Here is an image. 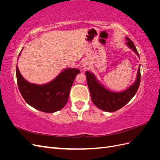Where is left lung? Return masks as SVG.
Wrapping results in <instances>:
<instances>
[{
    "label": "left lung",
    "instance_id": "1",
    "mask_svg": "<svg viewBox=\"0 0 160 160\" xmlns=\"http://www.w3.org/2000/svg\"><path fill=\"white\" fill-rule=\"evenodd\" d=\"M126 39L128 40L126 44L139 57L133 42L128 37H126ZM85 75L92 101L98 108L107 112L116 111L126 105L137 93L141 79L139 65L137 79L135 83L125 91L116 93L106 89L99 83L95 75L91 72L87 71H85Z\"/></svg>",
    "mask_w": 160,
    "mask_h": 160
}]
</instances>
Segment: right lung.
Listing matches in <instances>:
<instances>
[{
	"label": "right lung",
	"mask_w": 160,
	"mask_h": 160,
	"mask_svg": "<svg viewBox=\"0 0 160 160\" xmlns=\"http://www.w3.org/2000/svg\"><path fill=\"white\" fill-rule=\"evenodd\" d=\"M20 54L18 56H20ZM18 89L26 102L35 109L45 113H54L65 107L78 69L68 68L45 85L30 83L21 75L17 65Z\"/></svg>",
	"instance_id": "obj_1"
}]
</instances>
